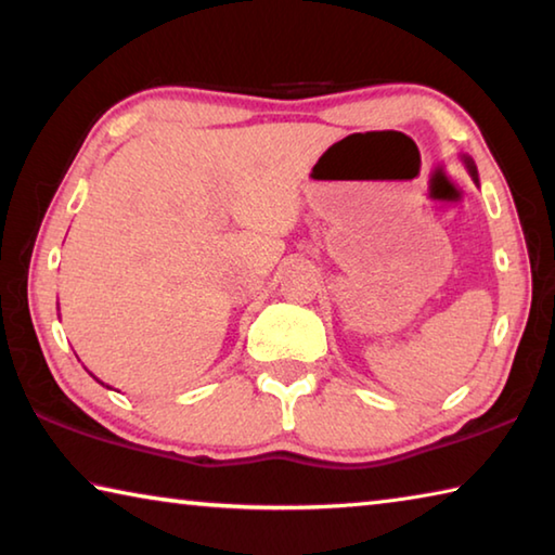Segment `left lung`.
<instances>
[{
    "label": "left lung",
    "instance_id": "obj_1",
    "mask_svg": "<svg viewBox=\"0 0 555 555\" xmlns=\"http://www.w3.org/2000/svg\"><path fill=\"white\" fill-rule=\"evenodd\" d=\"M460 158H463V164H465V168L469 171V176H473V181L480 185V178H477V166H475L473 158H469V156H460Z\"/></svg>",
    "mask_w": 555,
    "mask_h": 555
}]
</instances>
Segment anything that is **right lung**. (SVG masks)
Masks as SVG:
<instances>
[{
    "label": "right lung",
    "instance_id": "1",
    "mask_svg": "<svg viewBox=\"0 0 555 555\" xmlns=\"http://www.w3.org/2000/svg\"><path fill=\"white\" fill-rule=\"evenodd\" d=\"M92 377H95V374H92ZM95 379H98V377H95ZM98 382H100V379H98ZM100 384H102V382H100Z\"/></svg>",
    "mask_w": 555,
    "mask_h": 555
}]
</instances>
